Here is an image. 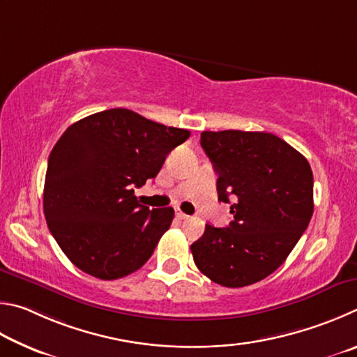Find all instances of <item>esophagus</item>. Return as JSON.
Masks as SVG:
<instances>
[{
	"label": "esophagus",
	"mask_w": 357,
	"mask_h": 357,
	"mask_svg": "<svg viewBox=\"0 0 357 357\" xmlns=\"http://www.w3.org/2000/svg\"><path fill=\"white\" fill-rule=\"evenodd\" d=\"M175 216H177V218H178V220H188V218H190L188 215H185V213H183V211H182V210H178V208H177V210H175Z\"/></svg>",
	"instance_id": "esophagus-1"
}]
</instances>
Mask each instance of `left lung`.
I'll list each match as a JSON object with an SVG mask.
<instances>
[{"label": "left lung", "mask_w": 357, "mask_h": 357, "mask_svg": "<svg viewBox=\"0 0 357 357\" xmlns=\"http://www.w3.org/2000/svg\"><path fill=\"white\" fill-rule=\"evenodd\" d=\"M213 162L218 199L229 204V227L207 224L191 245L199 271L229 289L259 282L284 264L314 213L309 161L266 131H202Z\"/></svg>", "instance_id": "8db88e82"}]
</instances>
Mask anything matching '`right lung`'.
<instances>
[{
	"label": "right lung",
	"mask_w": 357,
	"mask_h": 357,
	"mask_svg": "<svg viewBox=\"0 0 357 357\" xmlns=\"http://www.w3.org/2000/svg\"><path fill=\"white\" fill-rule=\"evenodd\" d=\"M190 135L125 108L96 112L62 133L48 158L43 213L75 266L114 280L146 264L171 227L174 208L149 210L133 188L156 177Z\"/></svg>",
	"instance_id": "add662e5"
}]
</instances>
